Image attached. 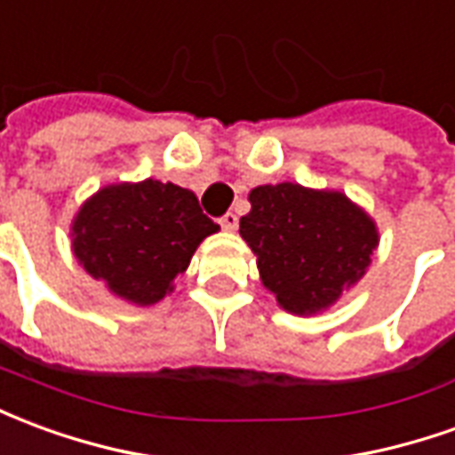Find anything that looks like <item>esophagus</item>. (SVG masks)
I'll return each instance as SVG.
<instances>
[{"label": "esophagus", "instance_id": "1", "mask_svg": "<svg viewBox=\"0 0 455 455\" xmlns=\"http://www.w3.org/2000/svg\"><path fill=\"white\" fill-rule=\"evenodd\" d=\"M220 225L225 228V230H230V233H233V230H237V215H235V212H225V215L220 218Z\"/></svg>", "mask_w": 455, "mask_h": 455}]
</instances>
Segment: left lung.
I'll return each mask as SVG.
<instances>
[{
	"instance_id": "8db88e82",
	"label": "left lung",
	"mask_w": 455,
	"mask_h": 455,
	"mask_svg": "<svg viewBox=\"0 0 455 455\" xmlns=\"http://www.w3.org/2000/svg\"><path fill=\"white\" fill-rule=\"evenodd\" d=\"M250 203L240 235L257 254L262 284L289 314L336 304L365 274L379 243L375 220L340 191L276 183L252 188Z\"/></svg>"
}]
</instances>
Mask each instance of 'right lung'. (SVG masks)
<instances>
[{"instance_id":"1","label":"right lung","mask_w":455,"mask_h":455,"mask_svg":"<svg viewBox=\"0 0 455 455\" xmlns=\"http://www.w3.org/2000/svg\"><path fill=\"white\" fill-rule=\"evenodd\" d=\"M220 225L203 215L196 193L154 179L100 188L73 220V254L119 299L161 301L193 252Z\"/></svg>"}]
</instances>
